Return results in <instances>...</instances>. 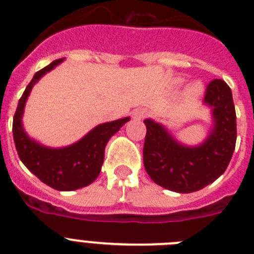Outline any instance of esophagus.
<instances>
[{
    "label": "esophagus",
    "instance_id": "34e87169",
    "mask_svg": "<svg viewBox=\"0 0 254 254\" xmlns=\"http://www.w3.org/2000/svg\"><path fill=\"white\" fill-rule=\"evenodd\" d=\"M147 116V111L146 109H134L133 112H132V118L133 120H142L143 117Z\"/></svg>",
    "mask_w": 254,
    "mask_h": 254
}]
</instances>
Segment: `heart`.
<instances>
[{
    "label": "heart",
    "instance_id": "b5f03b06",
    "mask_svg": "<svg viewBox=\"0 0 254 254\" xmlns=\"http://www.w3.org/2000/svg\"><path fill=\"white\" fill-rule=\"evenodd\" d=\"M182 81H183L182 78H177L176 80L177 84H181ZM202 90H203V87H202V85H201V82H192V84L188 85L187 91H186V95H187V98L190 100H196V99H198L199 95L202 94Z\"/></svg>",
    "mask_w": 254,
    "mask_h": 254
}]
</instances>
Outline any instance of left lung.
Here are the masks:
<instances>
[{
  "label": "left lung",
  "instance_id": "1",
  "mask_svg": "<svg viewBox=\"0 0 254 254\" xmlns=\"http://www.w3.org/2000/svg\"><path fill=\"white\" fill-rule=\"evenodd\" d=\"M203 104L211 108L212 126L198 145L179 142L167 127L151 118L143 121L146 137L143 165L161 187L190 193L216 181L228 168L237 142V116L230 87L223 80L211 81Z\"/></svg>",
  "mask_w": 254,
  "mask_h": 254
}]
</instances>
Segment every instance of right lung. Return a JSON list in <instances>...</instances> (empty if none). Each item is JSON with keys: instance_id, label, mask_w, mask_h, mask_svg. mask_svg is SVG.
<instances>
[{"instance_id": "1", "label": "right lung", "mask_w": 254, "mask_h": 254, "mask_svg": "<svg viewBox=\"0 0 254 254\" xmlns=\"http://www.w3.org/2000/svg\"><path fill=\"white\" fill-rule=\"evenodd\" d=\"M64 61V58L53 61L38 71L29 82L13 116L12 133L20 160L34 176L57 190H75L91 185L98 178L108 141L128 122L129 117L98 125L84 137L64 147L44 146L31 138L22 126L26 100L40 78Z\"/></svg>"}]
</instances>
